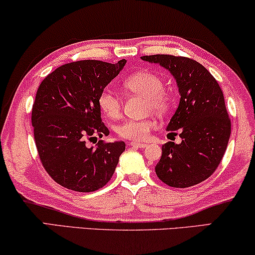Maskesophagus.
<instances>
[{"mask_svg": "<svg viewBox=\"0 0 255 255\" xmlns=\"http://www.w3.org/2000/svg\"><path fill=\"white\" fill-rule=\"evenodd\" d=\"M131 146H134V148H146V144L145 143H139V142H130L129 143Z\"/></svg>", "mask_w": 255, "mask_h": 255, "instance_id": "34e87169", "label": "esophagus"}]
</instances>
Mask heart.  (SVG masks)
I'll use <instances>...</instances> for the list:
<instances>
[{"instance_id": "b5f03b06", "label": "heart", "mask_w": 255, "mask_h": 255, "mask_svg": "<svg viewBox=\"0 0 255 255\" xmlns=\"http://www.w3.org/2000/svg\"><path fill=\"white\" fill-rule=\"evenodd\" d=\"M127 91L145 97L148 99L146 109L156 113H166L172 104V97L165 92L164 81L158 75L149 71H139L127 77L124 82ZM98 105L102 112L110 119H117L121 114V100L116 92L104 90L98 98ZM156 127L153 120H126L117 127V132L121 138L129 141H143L148 137L150 131Z\"/></svg>"}]
</instances>
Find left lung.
Masks as SVG:
<instances>
[{
	"label": "left lung",
	"mask_w": 255,
	"mask_h": 255,
	"mask_svg": "<svg viewBox=\"0 0 255 255\" xmlns=\"http://www.w3.org/2000/svg\"><path fill=\"white\" fill-rule=\"evenodd\" d=\"M142 60L170 71L180 93V103L166 129L170 134L179 129L182 141L163 145L155 167L157 177L177 188L200 184L220 165L230 138L231 121L222 89L202 64L189 57L157 54Z\"/></svg>",
	"instance_id": "obj_1"
}]
</instances>
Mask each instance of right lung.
<instances>
[{
    "mask_svg": "<svg viewBox=\"0 0 255 255\" xmlns=\"http://www.w3.org/2000/svg\"><path fill=\"white\" fill-rule=\"evenodd\" d=\"M126 60L107 63L82 60L66 63L39 85L32 126L39 158L57 184L75 192H95L111 180L126 149L125 142L87 143L110 134L100 117V93Z\"/></svg>",
    "mask_w": 255,
    "mask_h": 255,
    "instance_id": "right-lung-1",
    "label": "right lung"
}]
</instances>
